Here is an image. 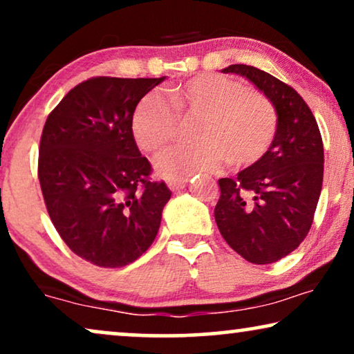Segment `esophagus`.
<instances>
[{
	"mask_svg": "<svg viewBox=\"0 0 354 354\" xmlns=\"http://www.w3.org/2000/svg\"><path fill=\"white\" fill-rule=\"evenodd\" d=\"M187 185H188V178H187V180H169L167 182V187L171 188L172 192L182 190V188H185Z\"/></svg>",
	"mask_w": 354,
	"mask_h": 354,
	"instance_id": "esophagus-1",
	"label": "esophagus"
}]
</instances>
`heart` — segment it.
Here are the masks:
<instances>
[{"label": "heart", "mask_w": 354, "mask_h": 354, "mask_svg": "<svg viewBox=\"0 0 354 354\" xmlns=\"http://www.w3.org/2000/svg\"><path fill=\"white\" fill-rule=\"evenodd\" d=\"M171 103L156 93L138 101L132 133L148 153H159L176 140L180 118H201L195 137L200 143L177 147L158 158L156 169L169 180L219 172L225 162L243 171L258 166L277 133L272 103L243 82L219 74H201L169 90Z\"/></svg>", "instance_id": "obj_1"}]
</instances>
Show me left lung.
<instances>
[{"instance_id": "1", "label": "left lung", "mask_w": 354, "mask_h": 354, "mask_svg": "<svg viewBox=\"0 0 354 354\" xmlns=\"http://www.w3.org/2000/svg\"><path fill=\"white\" fill-rule=\"evenodd\" d=\"M225 74L246 77L277 113V133L258 166L219 178L214 217L221 235L241 258L270 264L297 250L313 225L324 177V145L301 96L274 75L246 64Z\"/></svg>"}]
</instances>
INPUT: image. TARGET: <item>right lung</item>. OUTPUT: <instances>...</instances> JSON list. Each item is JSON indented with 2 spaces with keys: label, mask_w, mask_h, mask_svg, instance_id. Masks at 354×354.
<instances>
[{
  "label": "right lung",
  "mask_w": 354,
  "mask_h": 354,
  "mask_svg": "<svg viewBox=\"0 0 354 354\" xmlns=\"http://www.w3.org/2000/svg\"><path fill=\"white\" fill-rule=\"evenodd\" d=\"M166 79L93 77L48 115L38 178L53 225L82 259L124 268L156 239L171 190L135 143L138 101Z\"/></svg>",
  "instance_id": "obj_1"
}]
</instances>
